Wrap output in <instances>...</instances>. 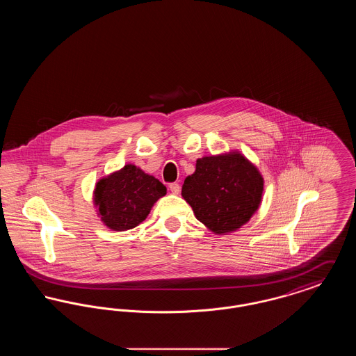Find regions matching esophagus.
Here are the masks:
<instances>
[{
  "label": "esophagus",
  "instance_id": "34e87169",
  "mask_svg": "<svg viewBox=\"0 0 356 356\" xmlns=\"http://www.w3.org/2000/svg\"><path fill=\"white\" fill-rule=\"evenodd\" d=\"M170 189L173 195H179V193H180V186H179L177 183H172V184H170Z\"/></svg>",
  "mask_w": 356,
  "mask_h": 356
}]
</instances>
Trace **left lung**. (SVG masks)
<instances>
[{"label":"left lung","mask_w":356,"mask_h":356,"mask_svg":"<svg viewBox=\"0 0 356 356\" xmlns=\"http://www.w3.org/2000/svg\"><path fill=\"white\" fill-rule=\"evenodd\" d=\"M263 191L264 179L254 163L238 151H229L197 159L181 196L209 231L227 235L254 216Z\"/></svg>","instance_id":"8db88e82"}]
</instances>
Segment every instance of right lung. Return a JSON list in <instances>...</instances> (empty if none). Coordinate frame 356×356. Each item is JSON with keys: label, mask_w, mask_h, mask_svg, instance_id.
<instances>
[{"label": "right lung", "mask_w": 356, "mask_h": 356, "mask_svg": "<svg viewBox=\"0 0 356 356\" xmlns=\"http://www.w3.org/2000/svg\"><path fill=\"white\" fill-rule=\"evenodd\" d=\"M167 188L135 164H125L96 183L93 203L97 216L112 231H128L147 219Z\"/></svg>", "instance_id": "1"}]
</instances>
